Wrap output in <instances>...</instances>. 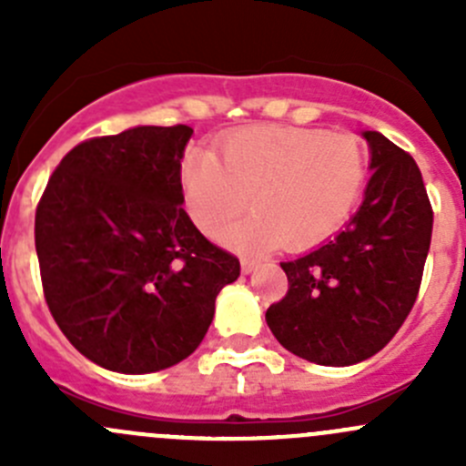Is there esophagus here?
<instances>
[{
	"label": "esophagus",
	"instance_id": "1",
	"mask_svg": "<svg viewBox=\"0 0 466 466\" xmlns=\"http://www.w3.org/2000/svg\"><path fill=\"white\" fill-rule=\"evenodd\" d=\"M257 268H259V261H257V259H250V257H243V259H241L243 275H250V272H255Z\"/></svg>",
	"mask_w": 466,
	"mask_h": 466
}]
</instances>
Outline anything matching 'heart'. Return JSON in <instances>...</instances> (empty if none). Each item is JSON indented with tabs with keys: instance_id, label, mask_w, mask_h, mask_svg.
<instances>
[{
	"instance_id": "1",
	"label": "heart",
	"mask_w": 466,
	"mask_h": 466,
	"mask_svg": "<svg viewBox=\"0 0 466 466\" xmlns=\"http://www.w3.org/2000/svg\"><path fill=\"white\" fill-rule=\"evenodd\" d=\"M218 155L191 150L180 180L196 228L216 237L257 207L228 241L250 250L279 243L302 250L331 237L368 182V150L356 135L298 126H248L225 135Z\"/></svg>"
}]
</instances>
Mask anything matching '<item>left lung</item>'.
<instances>
[{"label":"left lung","mask_w":466,"mask_h":466,"mask_svg":"<svg viewBox=\"0 0 466 466\" xmlns=\"http://www.w3.org/2000/svg\"><path fill=\"white\" fill-rule=\"evenodd\" d=\"M370 176L363 205L318 250L281 261L289 293L266 311L272 336L304 360L331 368L383 350L420 293L433 207L415 159L365 130Z\"/></svg>","instance_id":"left-lung-1"}]
</instances>
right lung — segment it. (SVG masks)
I'll list each match as a JSON object with an SVG mask.
<instances>
[{
    "mask_svg": "<svg viewBox=\"0 0 466 466\" xmlns=\"http://www.w3.org/2000/svg\"><path fill=\"white\" fill-rule=\"evenodd\" d=\"M189 126H137L74 146L35 209L46 307L86 359L121 374L167 370L203 342L241 263L182 209Z\"/></svg>",
    "mask_w": 466,
    "mask_h": 466,
    "instance_id": "obj_1",
    "label": "right lung"
}]
</instances>
